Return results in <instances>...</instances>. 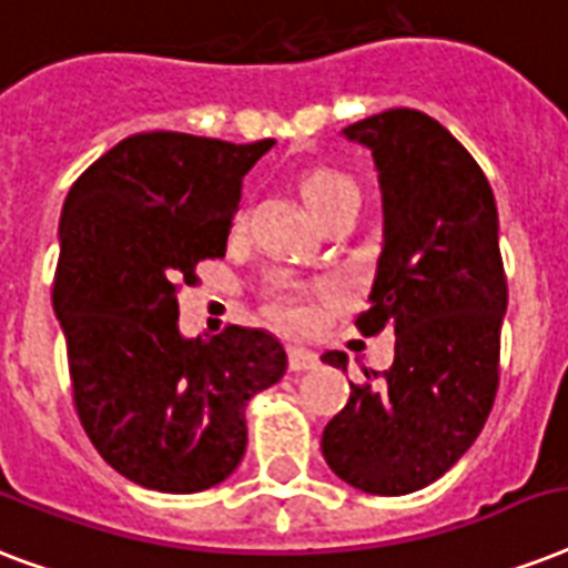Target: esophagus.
Segmentation results:
<instances>
[{"mask_svg":"<svg viewBox=\"0 0 568 568\" xmlns=\"http://www.w3.org/2000/svg\"><path fill=\"white\" fill-rule=\"evenodd\" d=\"M315 365H318V354H312V351L297 345L288 347V368H292V372H310Z\"/></svg>","mask_w":568,"mask_h":568,"instance_id":"1","label":"esophagus"}]
</instances>
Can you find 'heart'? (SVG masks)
Listing matches in <instances>:
<instances>
[{"mask_svg":"<svg viewBox=\"0 0 568 568\" xmlns=\"http://www.w3.org/2000/svg\"><path fill=\"white\" fill-rule=\"evenodd\" d=\"M301 194L318 217L329 212L333 205L359 196L354 180L342 171H333V168H315V171L303 173ZM241 223H244V209L235 214V226H241ZM329 297H333V285L324 283V280H301V276L288 274H274L265 283V292H262L267 315L280 321V324H288V327L312 324L318 306L327 303Z\"/></svg>","mask_w":568,"mask_h":568,"instance_id":"b5f03b06","label":"heart"}]
</instances>
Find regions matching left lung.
<instances>
[{
	"label": "left lung",
	"mask_w": 568,
	"mask_h": 568,
	"mask_svg": "<svg viewBox=\"0 0 568 568\" xmlns=\"http://www.w3.org/2000/svg\"><path fill=\"white\" fill-rule=\"evenodd\" d=\"M345 135L372 150L383 191V253L356 329H392L395 363L351 383L321 450L345 484L406 495L471 448L495 404L507 312L498 209L480 164L424 111H379ZM324 363L345 368L347 356Z\"/></svg>",
	"instance_id": "1"
}]
</instances>
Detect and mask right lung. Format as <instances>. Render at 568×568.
<instances>
[{
    "instance_id": "right-lung-1",
    "label": "right lung",
    "mask_w": 568,
    "mask_h": 568,
    "mask_svg": "<svg viewBox=\"0 0 568 568\" xmlns=\"http://www.w3.org/2000/svg\"><path fill=\"white\" fill-rule=\"evenodd\" d=\"M274 146L141 132L73 182L61 212L52 306L73 404L102 459L132 484L189 495L247 448L244 406L285 374L262 329L180 336V292L223 258L241 180Z\"/></svg>"
}]
</instances>
